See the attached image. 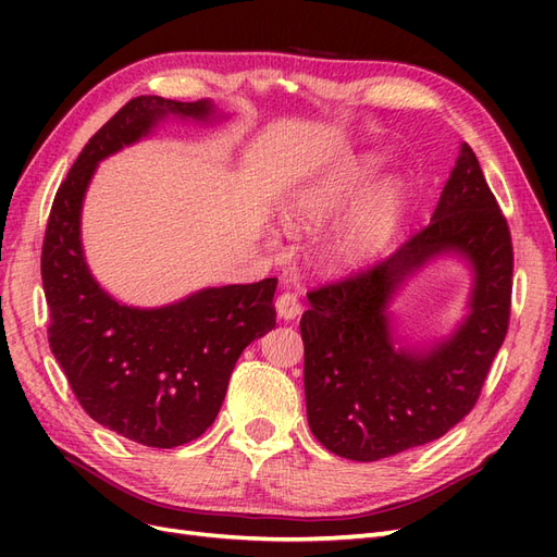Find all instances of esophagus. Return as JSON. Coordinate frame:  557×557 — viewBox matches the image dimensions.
Segmentation results:
<instances>
[{"instance_id":"esophagus-1","label":"esophagus","mask_w":557,"mask_h":557,"mask_svg":"<svg viewBox=\"0 0 557 557\" xmlns=\"http://www.w3.org/2000/svg\"><path fill=\"white\" fill-rule=\"evenodd\" d=\"M276 313H278V318H283V320H295V318L301 313V301H299V297H297L295 293H290V290L281 293V295L276 297Z\"/></svg>"}]
</instances>
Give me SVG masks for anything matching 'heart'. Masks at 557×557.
<instances>
[{
	"mask_svg": "<svg viewBox=\"0 0 557 557\" xmlns=\"http://www.w3.org/2000/svg\"><path fill=\"white\" fill-rule=\"evenodd\" d=\"M374 174V164L369 160H348L342 166L311 185L290 207V221L297 225H320L339 215L352 199H356ZM404 209L401 185L395 181H383L374 185L348 213L346 221L336 227L325 242L323 256L330 264L360 262L376 252L399 223Z\"/></svg>",
	"mask_w": 557,
	"mask_h": 557,
	"instance_id": "1",
	"label": "heart"
}]
</instances>
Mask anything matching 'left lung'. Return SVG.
<instances>
[{
  "label": "left lung",
  "instance_id": "1",
  "mask_svg": "<svg viewBox=\"0 0 557 557\" xmlns=\"http://www.w3.org/2000/svg\"><path fill=\"white\" fill-rule=\"evenodd\" d=\"M455 251L475 272L470 313L448 341L397 347L386 307L430 259ZM513 246L507 218L467 144L432 221L391 258L309 293L299 320L305 395L315 440L346 460L374 462L430 444L474 409L509 330Z\"/></svg>",
  "mask_w": 557,
  "mask_h": 557
}]
</instances>
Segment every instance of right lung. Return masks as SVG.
I'll list each match as a JSON object with an SVG mask.
<instances>
[{
    "label": "right lung",
    "instance_id": "1",
    "mask_svg": "<svg viewBox=\"0 0 557 557\" xmlns=\"http://www.w3.org/2000/svg\"><path fill=\"white\" fill-rule=\"evenodd\" d=\"M166 115L211 121L215 107L209 99H129L60 183L41 248L48 344L78 404L99 425L150 448L205 434L244 348L276 325V278L205 288L160 309L117 305L92 278L81 246V207L95 166Z\"/></svg>",
    "mask_w": 557,
    "mask_h": 557
}]
</instances>
